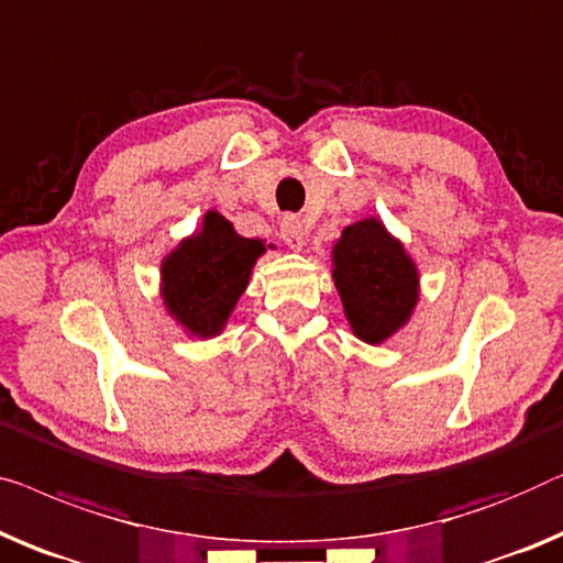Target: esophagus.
Instances as JSON below:
<instances>
[{
	"instance_id": "34e87169",
	"label": "esophagus",
	"mask_w": 563,
	"mask_h": 563,
	"mask_svg": "<svg viewBox=\"0 0 563 563\" xmlns=\"http://www.w3.org/2000/svg\"><path fill=\"white\" fill-rule=\"evenodd\" d=\"M279 233H282V239H284V243H287L289 249L299 251L301 246H305L307 228H305V223L299 221L297 216H284L282 218V225H279Z\"/></svg>"
}]
</instances>
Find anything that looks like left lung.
<instances>
[{"instance_id": "obj_1", "label": "left lung", "mask_w": 563, "mask_h": 563, "mask_svg": "<svg viewBox=\"0 0 563 563\" xmlns=\"http://www.w3.org/2000/svg\"><path fill=\"white\" fill-rule=\"evenodd\" d=\"M332 262L342 307L357 338L380 342L409 320L419 297L417 268L376 218L347 225Z\"/></svg>"}]
</instances>
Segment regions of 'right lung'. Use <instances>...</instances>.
<instances>
[{
  "instance_id": "add662e5",
  "label": "right lung",
  "mask_w": 563,
  "mask_h": 563,
  "mask_svg": "<svg viewBox=\"0 0 563 563\" xmlns=\"http://www.w3.org/2000/svg\"><path fill=\"white\" fill-rule=\"evenodd\" d=\"M262 254L264 243L241 239L223 216L208 213L202 231L162 264L169 312L200 338L221 332Z\"/></svg>"
}]
</instances>
